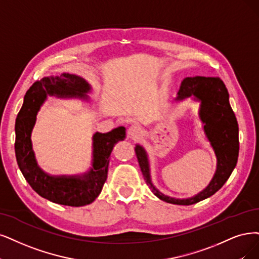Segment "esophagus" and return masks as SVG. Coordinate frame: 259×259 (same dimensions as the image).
Masks as SVG:
<instances>
[{"label":"esophagus","instance_id":"obj_1","mask_svg":"<svg viewBox=\"0 0 259 259\" xmlns=\"http://www.w3.org/2000/svg\"><path fill=\"white\" fill-rule=\"evenodd\" d=\"M143 135V130L138 124H132L130 126V128L128 129V138L135 139V138H139Z\"/></svg>","mask_w":259,"mask_h":259}]
</instances>
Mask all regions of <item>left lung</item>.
<instances>
[{"label": "left lung", "instance_id": "1", "mask_svg": "<svg viewBox=\"0 0 259 259\" xmlns=\"http://www.w3.org/2000/svg\"><path fill=\"white\" fill-rule=\"evenodd\" d=\"M194 96L200 104L199 116L204 122V130L211 143L218 158L217 171L209 186L194 197L177 199L166 196L152 186L149 176L148 160L145 150L140 145L136 147V155L146 184L154 194L166 203L189 206L213 195L226 183L234 170L239 155V128L228 101V92L223 81L215 76H193L181 82L177 100Z\"/></svg>", "mask_w": 259, "mask_h": 259}]
</instances>
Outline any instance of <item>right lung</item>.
<instances>
[{"mask_svg": "<svg viewBox=\"0 0 259 259\" xmlns=\"http://www.w3.org/2000/svg\"><path fill=\"white\" fill-rule=\"evenodd\" d=\"M90 90L88 82L73 74L45 76L28 89L16 119L15 152L19 168L36 193L60 205L80 207L94 202L108 178L110 155L114 145L126 138V129L123 127L108 133H96L93 168L82 177H52L44 173L37 165L32 149L31 132L36 114L47 95L85 98L84 94Z\"/></svg>", "mask_w": 259, "mask_h": 259, "instance_id": "obj_1", "label": "right lung"}]
</instances>
